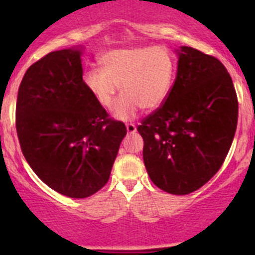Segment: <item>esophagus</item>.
Wrapping results in <instances>:
<instances>
[{
    "mask_svg": "<svg viewBox=\"0 0 255 255\" xmlns=\"http://www.w3.org/2000/svg\"><path fill=\"white\" fill-rule=\"evenodd\" d=\"M126 131L129 132V134H134V132L136 131V126H135L134 124H128V125H126Z\"/></svg>",
    "mask_w": 255,
    "mask_h": 255,
    "instance_id": "esophagus-1",
    "label": "esophagus"
}]
</instances>
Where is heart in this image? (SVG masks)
Returning a JSON list of instances; mask_svg holds the SVG:
<instances>
[{"instance_id": "1", "label": "heart", "mask_w": 255, "mask_h": 255, "mask_svg": "<svg viewBox=\"0 0 255 255\" xmlns=\"http://www.w3.org/2000/svg\"><path fill=\"white\" fill-rule=\"evenodd\" d=\"M101 69L83 74V84L96 102L111 110L120 91L114 116L129 121L139 108L153 111L161 107L172 89L176 61L163 47H130L106 52L100 57Z\"/></svg>"}]
</instances>
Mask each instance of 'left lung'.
Instances as JSON below:
<instances>
[{"instance_id": "left-lung-1", "label": "left lung", "mask_w": 255, "mask_h": 255, "mask_svg": "<svg viewBox=\"0 0 255 255\" xmlns=\"http://www.w3.org/2000/svg\"><path fill=\"white\" fill-rule=\"evenodd\" d=\"M170 96L138 126L143 159L155 186L186 195L208 182L229 153L238 125V97L220 60L191 47L177 51Z\"/></svg>"}]
</instances>
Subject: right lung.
<instances>
[{
    "label": "right lung",
    "mask_w": 255,
    "mask_h": 255,
    "mask_svg": "<svg viewBox=\"0 0 255 255\" xmlns=\"http://www.w3.org/2000/svg\"><path fill=\"white\" fill-rule=\"evenodd\" d=\"M82 49L51 52L20 83L16 131L31 170L49 188L88 198L110 179L125 124L108 117L83 84Z\"/></svg>",
    "instance_id": "add662e5"
}]
</instances>
